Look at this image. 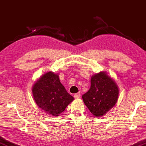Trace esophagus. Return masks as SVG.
Returning a JSON list of instances; mask_svg holds the SVG:
<instances>
[{
	"mask_svg": "<svg viewBox=\"0 0 146 146\" xmlns=\"http://www.w3.org/2000/svg\"><path fill=\"white\" fill-rule=\"evenodd\" d=\"M80 96H81V95H80V93H77V94H75L74 96V98L76 99H78L80 98Z\"/></svg>",
	"mask_w": 146,
	"mask_h": 146,
	"instance_id": "1",
	"label": "esophagus"
}]
</instances>
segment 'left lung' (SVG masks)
Segmentation results:
<instances>
[{"label": "left lung", "instance_id": "1", "mask_svg": "<svg viewBox=\"0 0 146 146\" xmlns=\"http://www.w3.org/2000/svg\"><path fill=\"white\" fill-rule=\"evenodd\" d=\"M119 95V87L115 80L105 72H101L91 78V87L82 99L91 113L100 117L115 106Z\"/></svg>", "mask_w": 146, "mask_h": 146}]
</instances>
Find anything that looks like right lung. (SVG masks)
<instances>
[{"mask_svg": "<svg viewBox=\"0 0 146 146\" xmlns=\"http://www.w3.org/2000/svg\"><path fill=\"white\" fill-rule=\"evenodd\" d=\"M35 103L46 113L58 117L74 101L60 83L58 74L48 72L42 75L32 87Z\"/></svg>", "mask_w": 146, "mask_h": 146, "instance_id": "obj_1", "label": "right lung"}]
</instances>
